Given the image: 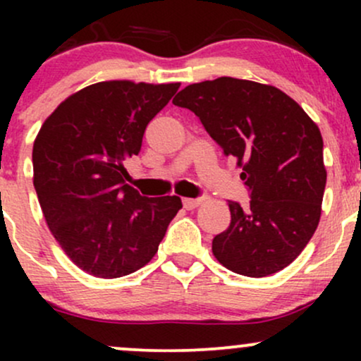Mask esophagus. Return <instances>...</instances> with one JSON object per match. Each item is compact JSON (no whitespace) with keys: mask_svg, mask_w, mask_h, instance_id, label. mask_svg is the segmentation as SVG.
<instances>
[{"mask_svg":"<svg viewBox=\"0 0 361 361\" xmlns=\"http://www.w3.org/2000/svg\"><path fill=\"white\" fill-rule=\"evenodd\" d=\"M202 202H204L202 198H183V207L186 210H193V209H197Z\"/></svg>","mask_w":361,"mask_h":361,"instance_id":"obj_1","label":"esophagus"}]
</instances>
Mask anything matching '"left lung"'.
Wrapping results in <instances>:
<instances>
[{"label": "left lung", "instance_id": "left-lung-1", "mask_svg": "<svg viewBox=\"0 0 361 361\" xmlns=\"http://www.w3.org/2000/svg\"><path fill=\"white\" fill-rule=\"evenodd\" d=\"M192 110L224 154L238 159L250 204L229 200L212 241L227 270L261 279L288 267L316 233L326 186L322 135L295 100L270 85L217 78L173 98Z\"/></svg>", "mask_w": 361, "mask_h": 361}]
</instances>
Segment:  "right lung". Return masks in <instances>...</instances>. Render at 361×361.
Masks as SVG:
<instances>
[{"instance_id": "add662e5", "label": "right lung", "mask_w": 361, "mask_h": 361, "mask_svg": "<svg viewBox=\"0 0 361 361\" xmlns=\"http://www.w3.org/2000/svg\"><path fill=\"white\" fill-rule=\"evenodd\" d=\"M180 82L102 81L66 98L34 142V186L49 229L76 267L118 279L152 259L180 197H142L126 183L147 123Z\"/></svg>"}]
</instances>
